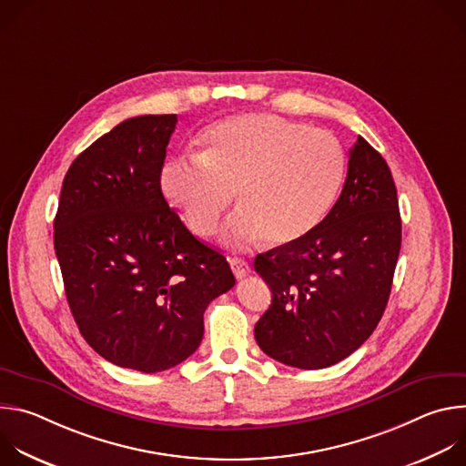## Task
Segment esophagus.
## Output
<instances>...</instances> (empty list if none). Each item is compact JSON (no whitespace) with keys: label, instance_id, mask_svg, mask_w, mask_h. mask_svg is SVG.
<instances>
[{"label":"esophagus","instance_id":"esophagus-1","mask_svg":"<svg viewBox=\"0 0 466 466\" xmlns=\"http://www.w3.org/2000/svg\"><path fill=\"white\" fill-rule=\"evenodd\" d=\"M228 261H230V268H232V273L236 275V279H243V277L248 275L250 265H248V261H247L245 258L234 256V258H230Z\"/></svg>","mask_w":466,"mask_h":466}]
</instances>
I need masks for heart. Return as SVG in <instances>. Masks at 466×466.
<instances>
[{
    "instance_id": "1",
    "label": "heart",
    "mask_w": 466,
    "mask_h": 466,
    "mask_svg": "<svg viewBox=\"0 0 466 466\" xmlns=\"http://www.w3.org/2000/svg\"><path fill=\"white\" fill-rule=\"evenodd\" d=\"M347 171L329 132L275 114H241L210 125L198 157H177L160 171V191L198 238H212L238 197L223 243L248 248L268 238L289 245L334 208Z\"/></svg>"
}]
</instances>
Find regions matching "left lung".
Segmentation results:
<instances>
[{
    "label": "left lung",
    "instance_id": "1",
    "mask_svg": "<svg viewBox=\"0 0 466 466\" xmlns=\"http://www.w3.org/2000/svg\"><path fill=\"white\" fill-rule=\"evenodd\" d=\"M402 221L383 157L361 137L350 149L343 191L300 241L254 259L271 306L254 326L269 358L299 369L336 365L378 326L392 286Z\"/></svg>",
    "mask_w": 466,
    "mask_h": 466
}]
</instances>
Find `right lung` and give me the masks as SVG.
Listing matches in <instances>:
<instances>
[{
	"mask_svg": "<svg viewBox=\"0 0 466 466\" xmlns=\"http://www.w3.org/2000/svg\"><path fill=\"white\" fill-rule=\"evenodd\" d=\"M177 114L138 116L85 149L64 177L55 252L86 343L140 372L189 358L208 304L234 288L227 258L166 203L160 171Z\"/></svg>",
	"mask_w": 466,
	"mask_h": 466,
	"instance_id": "obj_1",
	"label": "right lung"
}]
</instances>
